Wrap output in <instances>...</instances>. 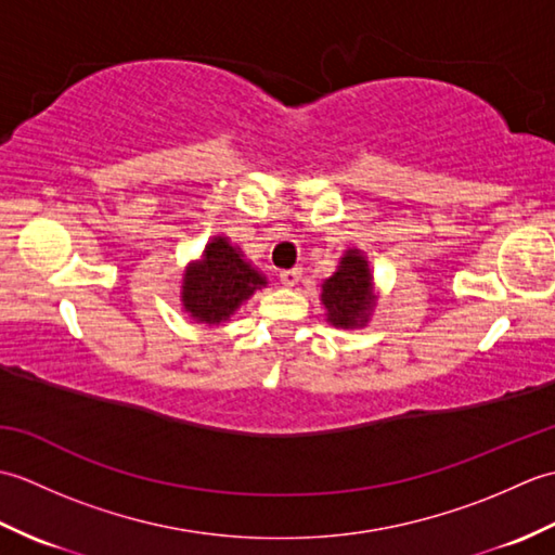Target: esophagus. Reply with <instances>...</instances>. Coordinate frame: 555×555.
Instances as JSON below:
<instances>
[{
    "label": "esophagus",
    "mask_w": 555,
    "mask_h": 555,
    "mask_svg": "<svg viewBox=\"0 0 555 555\" xmlns=\"http://www.w3.org/2000/svg\"><path fill=\"white\" fill-rule=\"evenodd\" d=\"M279 279H281V284L293 288V286H296L298 281H300V269H286V271H281Z\"/></svg>",
    "instance_id": "obj_1"
}]
</instances>
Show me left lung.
<instances>
[{
	"mask_svg": "<svg viewBox=\"0 0 555 555\" xmlns=\"http://www.w3.org/2000/svg\"><path fill=\"white\" fill-rule=\"evenodd\" d=\"M326 322L336 328H364L376 308V284L370 259L360 247H348L336 271L322 281L320 296Z\"/></svg>",
	"mask_w": 555,
	"mask_h": 555,
	"instance_id": "1",
	"label": "left lung"
}]
</instances>
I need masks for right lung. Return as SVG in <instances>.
Masks as SVG:
<instances>
[{
  "mask_svg": "<svg viewBox=\"0 0 555 555\" xmlns=\"http://www.w3.org/2000/svg\"><path fill=\"white\" fill-rule=\"evenodd\" d=\"M267 276L231 243L229 235H211L203 255L188 262L181 279V308L197 324L217 326L241 305L267 288Z\"/></svg>",
  "mask_w": 555,
  "mask_h": 555,
  "instance_id": "right-lung-1",
  "label": "right lung"
}]
</instances>
